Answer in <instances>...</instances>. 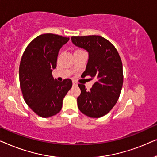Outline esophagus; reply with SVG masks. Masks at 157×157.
<instances>
[{
	"label": "esophagus",
	"mask_w": 157,
	"mask_h": 157,
	"mask_svg": "<svg viewBox=\"0 0 157 157\" xmlns=\"http://www.w3.org/2000/svg\"><path fill=\"white\" fill-rule=\"evenodd\" d=\"M73 86H77L76 83L74 82V81H73Z\"/></svg>",
	"instance_id": "34e87169"
}]
</instances>
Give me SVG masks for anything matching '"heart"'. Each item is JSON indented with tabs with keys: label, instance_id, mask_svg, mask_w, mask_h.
I'll list each match as a JSON object with an SVG mask.
<instances>
[{
	"label": "heart",
	"instance_id": "1",
	"mask_svg": "<svg viewBox=\"0 0 157 157\" xmlns=\"http://www.w3.org/2000/svg\"><path fill=\"white\" fill-rule=\"evenodd\" d=\"M81 52H84L83 50H81L80 48H76L75 49L74 51V54H76V53H81Z\"/></svg>",
	"mask_w": 157,
	"mask_h": 157
}]
</instances>
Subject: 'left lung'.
I'll use <instances>...</instances> for the list:
<instances>
[{
  "label": "left lung",
  "instance_id": "8db88e82",
  "mask_svg": "<svg viewBox=\"0 0 157 157\" xmlns=\"http://www.w3.org/2000/svg\"><path fill=\"white\" fill-rule=\"evenodd\" d=\"M75 46L89 52V61L83 73L96 82L89 91L83 84L78 85L81 94L78 107L87 117L99 118L106 115L117 104L123 86V66L114 46L100 36H72Z\"/></svg>",
  "mask_w": 157,
  "mask_h": 157
}]
</instances>
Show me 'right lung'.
<instances>
[{"label":"right lung","mask_w":157,"mask_h":157,"mask_svg":"<svg viewBox=\"0 0 157 157\" xmlns=\"http://www.w3.org/2000/svg\"><path fill=\"white\" fill-rule=\"evenodd\" d=\"M69 38L53 33L40 35L25 48L19 66V80L25 103L38 116L48 118L61 111L63 99L72 87L71 79L53 78L57 57Z\"/></svg>","instance_id":"add662e5"}]
</instances>
